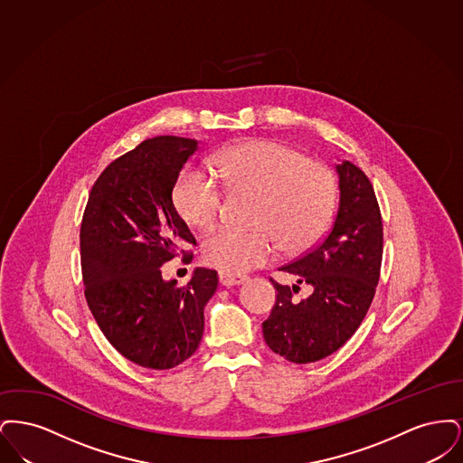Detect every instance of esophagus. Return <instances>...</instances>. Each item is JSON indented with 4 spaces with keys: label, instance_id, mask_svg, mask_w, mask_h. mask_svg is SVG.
Wrapping results in <instances>:
<instances>
[{
    "label": "esophagus",
    "instance_id": "obj_1",
    "mask_svg": "<svg viewBox=\"0 0 463 463\" xmlns=\"http://www.w3.org/2000/svg\"><path fill=\"white\" fill-rule=\"evenodd\" d=\"M219 281H221L222 287H240L246 281V278L240 276V274L222 270V272H219Z\"/></svg>",
    "mask_w": 463,
    "mask_h": 463
}]
</instances>
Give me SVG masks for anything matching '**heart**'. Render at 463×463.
I'll list each match as a JSON object with an SVG mask.
<instances>
[{"label":"heart","instance_id":"heart-1","mask_svg":"<svg viewBox=\"0 0 463 463\" xmlns=\"http://www.w3.org/2000/svg\"><path fill=\"white\" fill-rule=\"evenodd\" d=\"M222 184L232 193H255L251 231L222 227L203 242V260L225 272H248L270 262L279 250L304 253L328 231L336 182L330 168L276 140L255 138L231 146L213 157ZM174 203L180 217L198 231L221 219L223 193L217 180L185 172Z\"/></svg>","mask_w":463,"mask_h":463}]
</instances>
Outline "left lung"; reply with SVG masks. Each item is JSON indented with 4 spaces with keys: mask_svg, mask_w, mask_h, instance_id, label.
Masks as SVG:
<instances>
[{
    "mask_svg": "<svg viewBox=\"0 0 463 463\" xmlns=\"http://www.w3.org/2000/svg\"><path fill=\"white\" fill-rule=\"evenodd\" d=\"M340 201L328 236L281 270L297 285L274 279L276 304L262 323L265 344L297 364L314 363L338 351L363 323L380 278L383 231L373 185L351 161L336 165ZM298 284L313 293L295 301Z\"/></svg>",
    "mask_w": 463,
    "mask_h": 463,
    "instance_id": "8db88e82",
    "label": "left lung"
}]
</instances>
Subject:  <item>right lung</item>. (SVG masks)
<instances>
[{"label": "right lung", "instance_id": "right-lung-1", "mask_svg": "<svg viewBox=\"0 0 463 463\" xmlns=\"http://www.w3.org/2000/svg\"><path fill=\"white\" fill-rule=\"evenodd\" d=\"M198 140L147 138L114 159L91 187L80 246L85 297L110 345L138 366L170 370L196 353L217 270L198 267L185 287L161 265L196 244L174 206V187ZM193 259V253L187 255Z\"/></svg>", "mask_w": 463, "mask_h": 463}]
</instances>
